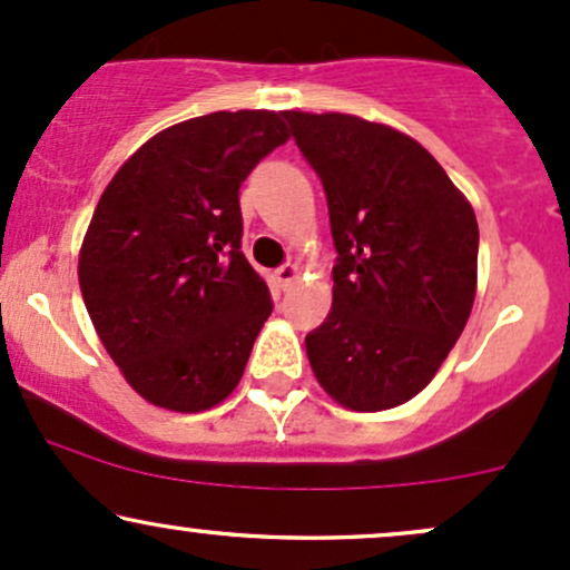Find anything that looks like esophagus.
Returning a JSON list of instances; mask_svg holds the SVG:
<instances>
[{
	"instance_id": "1",
	"label": "esophagus",
	"mask_w": 570,
	"mask_h": 570,
	"mask_svg": "<svg viewBox=\"0 0 570 570\" xmlns=\"http://www.w3.org/2000/svg\"><path fill=\"white\" fill-rule=\"evenodd\" d=\"M273 276H276V284L281 286V289H286V286H289L292 281L299 276V267L292 265V263H286V265L276 267V273H273Z\"/></svg>"
}]
</instances>
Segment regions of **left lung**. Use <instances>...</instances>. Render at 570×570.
I'll list each match as a JSON object with an SVG mask.
<instances>
[{
  "label": "left lung",
  "mask_w": 570,
  "mask_h": 570,
  "mask_svg": "<svg viewBox=\"0 0 570 570\" xmlns=\"http://www.w3.org/2000/svg\"><path fill=\"white\" fill-rule=\"evenodd\" d=\"M330 206L332 311L307 332L318 383L343 407L423 391L474 305L480 230L469 200L410 136L353 115L281 112Z\"/></svg>",
  "instance_id": "8db88e82"
}]
</instances>
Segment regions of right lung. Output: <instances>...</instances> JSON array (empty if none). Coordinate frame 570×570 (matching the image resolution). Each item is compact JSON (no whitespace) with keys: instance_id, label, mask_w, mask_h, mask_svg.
<instances>
[{"instance_id":"add662e5","label":"right lung","mask_w":570,"mask_h":570,"mask_svg":"<svg viewBox=\"0 0 570 570\" xmlns=\"http://www.w3.org/2000/svg\"><path fill=\"white\" fill-rule=\"evenodd\" d=\"M265 109L212 112L136 149L98 200L80 289L104 348L134 391L176 412L230 396L273 313L240 252V181L281 147Z\"/></svg>"}]
</instances>
